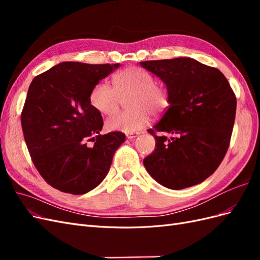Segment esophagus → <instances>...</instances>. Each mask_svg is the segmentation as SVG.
<instances>
[{"instance_id": "esophagus-1", "label": "esophagus", "mask_w": 260, "mask_h": 260, "mask_svg": "<svg viewBox=\"0 0 260 260\" xmlns=\"http://www.w3.org/2000/svg\"><path fill=\"white\" fill-rule=\"evenodd\" d=\"M140 135H141V132H129V133H127V135H125V137L131 140V139L137 138Z\"/></svg>"}]
</instances>
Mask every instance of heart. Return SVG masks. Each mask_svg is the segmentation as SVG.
Listing matches in <instances>:
<instances>
[{
  "label": "heart",
  "mask_w": 260,
  "mask_h": 260,
  "mask_svg": "<svg viewBox=\"0 0 260 260\" xmlns=\"http://www.w3.org/2000/svg\"><path fill=\"white\" fill-rule=\"evenodd\" d=\"M113 89L101 81L93 86L90 93L92 107L102 115H112L118 111L121 100L127 99L129 111L116 114L106 120V128L111 131L136 132L147 123L151 113L159 115L169 105V96L164 86L155 83L154 77L146 70L130 67L114 77Z\"/></svg>",
  "instance_id": "heart-1"
}]
</instances>
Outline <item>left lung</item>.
Wrapping results in <instances>:
<instances>
[{
  "label": "left lung",
  "mask_w": 260,
  "mask_h": 260,
  "mask_svg": "<svg viewBox=\"0 0 260 260\" xmlns=\"http://www.w3.org/2000/svg\"><path fill=\"white\" fill-rule=\"evenodd\" d=\"M140 65L159 78L169 96L166 113L147 130L156 144L143 160L146 171L171 190L202 183L216 171L229 147L237 112L229 82L217 68L191 57Z\"/></svg>",
  "instance_id": "1"
}]
</instances>
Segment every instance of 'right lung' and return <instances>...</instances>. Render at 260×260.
I'll use <instances>...</instances> for the list:
<instances>
[{
	"instance_id": "1",
	"label": "right lung",
	"mask_w": 260,
	"mask_h": 260,
	"mask_svg": "<svg viewBox=\"0 0 260 260\" xmlns=\"http://www.w3.org/2000/svg\"><path fill=\"white\" fill-rule=\"evenodd\" d=\"M119 66L62 61L30 83L23 137L39 174L61 192L80 195L95 188L124 142L122 132L101 135L103 118L90 103L93 86Z\"/></svg>"
}]
</instances>
